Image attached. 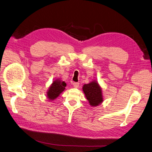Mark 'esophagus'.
<instances>
[{"instance_id": "obj_1", "label": "esophagus", "mask_w": 152, "mask_h": 152, "mask_svg": "<svg viewBox=\"0 0 152 152\" xmlns=\"http://www.w3.org/2000/svg\"><path fill=\"white\" fill-rule=\"evenodd\" d=\"M73 86H74V87L76 88H79V83H73Z\"/></svg>"}]
</instances>
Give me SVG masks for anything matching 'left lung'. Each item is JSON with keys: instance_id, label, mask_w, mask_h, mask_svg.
<instances>
[{"instance_id": "1", "label": "left lung", "mask_w": 152, "mask_h": 152, "mask_svg": "<svg viewBox=\"0 0 152 152\" xmlns=\"http://www.w3.org/2000/svg\"><path fill=\"white\" fill-rule=\"evenodd\" d=\"M83 89L91 105L97 106L103 101L102 89L96 82L93 81L89 84H84Z\"/></svg>"}]
</instances>
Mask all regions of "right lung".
<instances>
[{"instance_id": "add662e5", "label": "right lung", "mask_w": 152, "mask_h": 152, "mask_svg": "<svg viewBox=\"0 0 152 152\" xmlns=\"http://www.w3.org/2000/svg\"><path fill=\"white\" fill-rule=\"evenodd\" d=\"M66 84L64 81L55 80L52 83L47 92V97L50 100H54L62 93L66 87Z\"/></svg>"}]
</instances>
